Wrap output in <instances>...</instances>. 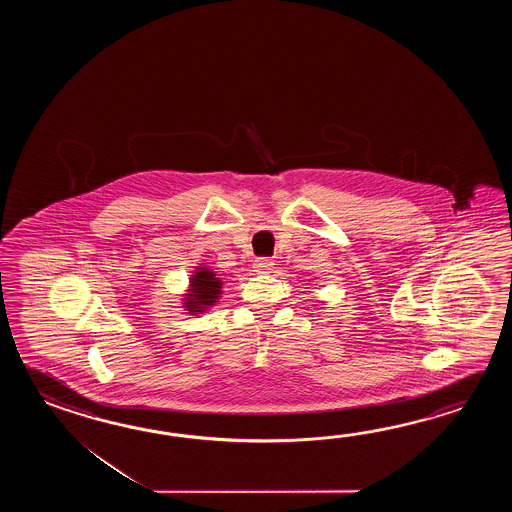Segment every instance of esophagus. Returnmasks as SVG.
<instances>
[{
    "label": "esophagus",
    "mask_w": 512,
    "mask_h": 512,
    "mask_svg": "<svg viewBox=\"0 0 512 512\" xmlns=\"http://www.w3.org/2000/svg\"><path fill=\"white\" fill-rule=\"evenodd\" d=\"M272 260L269 258H258V260L254 261V271L261 272V274H267V272L272 271Z\"/></svg>",
    "instance_id": "34e87169"
}]
</instances>
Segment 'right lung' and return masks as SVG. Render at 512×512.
Masks as SVG:
<instances>
[{"label":"right lung","instance_id":"1","mask_svg":"<svg viewBox=\"0 0 512 512\" xmlns=\"http://www.w3.org/2000/svg\"><path fill=\"white\" fill-rule=\"evenodd\" d=\"M221 293V282L210 269H199L192 276V289L186 294V309L190 313H203L208 305L216 304Z\"/></svg>","mask_w":512,"mask_h":512}]
</instances>
